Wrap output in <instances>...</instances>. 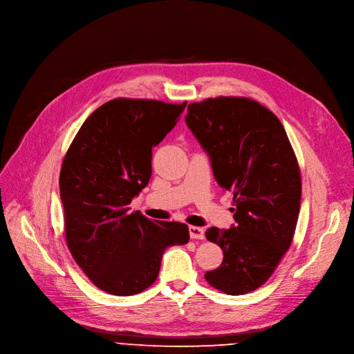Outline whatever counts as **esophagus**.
<instances>
[{
    "label": "esophagus",
    "mask_w": 354,
    "mask_h": 354,
    "mask_svg": "<svg viewBox=\"0 0 354 354\" xmlns=\"http://www.w3.org/2000/svg\"><path fill=\"white\" fill-rule=\"evenodd\" d=\"M189 236L190 239H196V240H203L205 239V230L198 226H190L189 227Z\"/></svg>",
    "instance_id": "obj_1"
}]
</instances>
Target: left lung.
I'll list each match as a JSON object with an SVG mask.
<instances>
[{
  "label": "left lung",
  "mask_w": 354,
  "mask_h": 354,
  "mask_svg": "<svg viewBox=\"0 0 354 354\" xmlns=\"http://www.w3.org/2000/svg\"><path fill=\"white\" fill-rule=\"evenodd\" d=\"M185 121L209 153L217 183L233 194L236 224L206 230L224 257L205 278L229 295L255 291L294 239L302 192L295 152L277 115L247 97L192 103Z\"/></svg>",
  "instance_id": "1"
}]
</instances>
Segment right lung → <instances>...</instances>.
I'll list each match as a JSON object with an SVG mask.
<instances>
[{
    "mask_svg": "<svg viewBox=\"0 0 354 354\" xmlns=\"http://www.w3.org/2000/svg\"><path fill=\"white\" fill-rule=\"evenodd\" d=\"M186 103L114 99L93 111L63 159L59 186L68 248L88 279L111 295L152 285L164 251L189 241L178 221L130 212L148 185L152 147L176 125Z\"/></svg>",
    "mask_w": 354,
    "mask_h": 354,
    "instance_id": "1",
    "label": "right lung"
}]
</instances>
